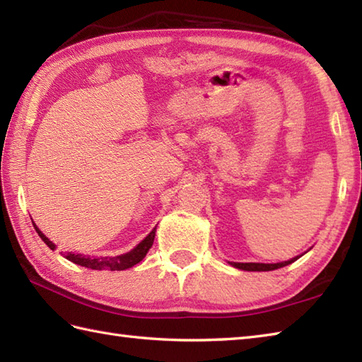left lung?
I'll use <instances>...</instances> for the list:
<instances>
[{
  "instance_id": "obj_1",
  "label": "left lung",
  "mask_w": 362,
  "mask_h": 362,
  "mask_svg": "<svg viewBox=\"0 0 362 362\" xmlns=\"http://www.w3.org/2000/svg\"><path fill=\"white\" fill-rule=\"evenodd\" d=\"M297 258H292L289 261H283V263H275V264H264V263H232V266H235L238 269H243V271H258V272L275 271V269H280V267H284V266H288L291 263H294Z\"/></svg>"
}]
</instances>
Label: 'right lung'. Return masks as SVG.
Instances as JSON below:
<instances>
[{
	"label": "right lung",
	"mask_w": 362,
	"mask_h": 362,
	"mask_svg": "<svg viewBox=\"0 0 362 362\" xmlns=\"http://www.w3.org/2000/svg\"><path fill=\"white\" fill-rule=\"evenodd\" d=\"M35 232L38 233V236L42 238V240L45 241V244L48 245L51 250L56 249V245H54L48 240V238H46L37 227H35ZM153 238H156V228H153L152 232L148 236H146L144 240L140 244H138L135 249L124 253V255L99 257V258H96V257L81 255V253H65V258L70 259L71 263H76V264L83 266V267L95 269V271H124V269H129V267L138 264L146 257V253H148L149 249L152 247Z\"/></svg>",
	"instance_id": "obj_1"
}]
</instances>
